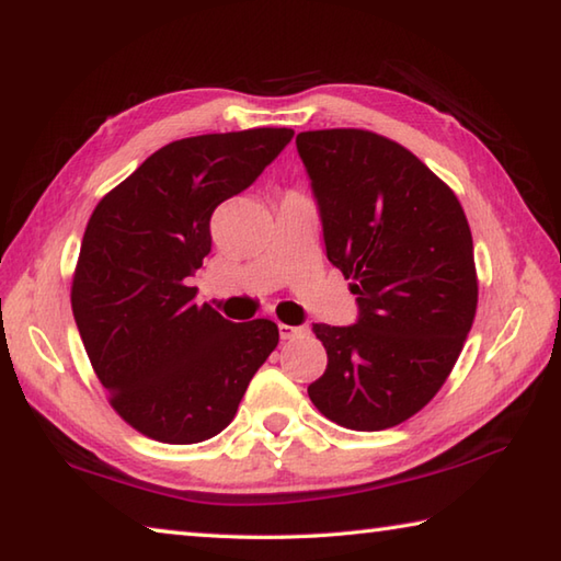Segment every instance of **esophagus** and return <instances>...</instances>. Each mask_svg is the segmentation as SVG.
<instances>
[{
    "label": "esophagus",
    "instance_id": "esophagus-1",
    "mask_svg": "<svg viewBox=\"0 0 561 561\" xmlns=\"http://www.w3.org/2000/svg\"><path fill=\"white\" fill-rule=\"evenodd\" d=\"M307 333H309L307 325H287V323H279V335H282V341L301 339V335H307Z\"/></svg>",
    "mask_w": 561,
    "mask_h": 561
}]
</instances>
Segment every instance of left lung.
Masks as SVG:
<instances>
[{
    "label": "left lung",
    "instance_id": "left-lung-1",
    "mask_svg": "<svg viewBox=\"0 0 561 561\" xmlns=\"http://www.w3.org/2000/svg\"><path fill=\"white\" fill-rule=\"evenodd\" d=\"M297 149L319 201L325 257L353 279L358 323H313L329 365L309 385L355 432L410 420L442 390L473 325V238L456 193L410 149L368 129H316Z\"/></svg>",
    "mask_w": 561,
    "mask_h": 561
}]
</instances>
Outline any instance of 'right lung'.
<instances>
[{
  "mask_svg": "<svg viewBox=\"0 0 561 561\" xmlns=\"http://www.w3.org/2000/svg\"><path fill=\"white\" fill-rule=\"evenodd\" d=\"M291 137L287 127H257L171 141L88 220L70 307L112 410L149 439L198 444L220 434L277 348V323L222 319L196 304L188 277L210 252L213 210Z\"/></svg>",
  "mask_w": 561,
  "mask_h": 561,
  "instance_id": "right-lung-1",
  "label": "right lung"
}]
</instances>
